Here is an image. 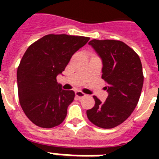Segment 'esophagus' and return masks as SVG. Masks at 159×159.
Wrapping results in <instances>:
<instances>
[{
  "label": "esophagus",
  "mask_w": 159,
  "mask_h": 159,
  "mask_svg": "<svg viewBox=\"0 0 159 159\" xmlns=\"http://www.w3.org/2000/svg\"><path fill=\"white\" fill-rule=\"evenodd\" d=\"M86 50H87V51H88V52H91V51H92V49H91V48H89V46L87 45V47H86Z\"/></svg>",
  "instance_id": "1"
}]
</instances>
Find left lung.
Returning a JSON list of instances; mask_svg holds the SVG:
<instances>
[{"label":"left lung","instance_id":"left-lung-1","mask_svg":"<svg viewBox=\"0 0 159 159\" xmlns=\"http://www.w3.org/2000/svg\"><path fill=\"white\" fill-rule=\"evenodd\" d=\"M80 37L48 34L31 44L17 70L20 104L37 126L53 128L64 120L75 92L68 84L57 83L71 57L84 46Z\"/></svg>","mask_w":159,"mask_h":159}]
</instances>
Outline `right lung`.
<instances>
[{"label": "right lung", "instance_id": "right-lung-1", "mask_svg": "<svg viewBox=\"0 0 159 159\" xmlns=\"http://www.w3.org/2000/svg\"><path fill=\"white\" fill-rule=\"evenodd\" d=\"M102 60V78L106 82L103 99L95 97V106L87 118L95 125L114 128L130 116L138 104L143 83L139 57L125 43L116 40L88 43Z\"/></svg>", "mask_w": 159, "mask_h": 159}]
</instances>
